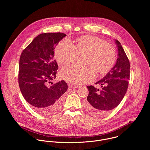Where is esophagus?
Returning <instances> with one entry per match:
<instances>
[{
    "label": "esophagus",
    "instance_id": "obj_1",
    "mask_svg": "<svg viewBox=\"0 0 150 150\" xmlns=\"http://www.w3.org/2000/svg\"><path fill=\"white\" fill-rule=\"evenodd\" d=\"M77 87H78V86H74V85H71V86H70V88H73V89H76V88H77Z\"/></svg>",
    "mask_w": 150,
    "mask_h": 150
}]
</instances>
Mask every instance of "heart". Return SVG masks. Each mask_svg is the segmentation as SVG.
I'll list each match as a JSON object with an SVG mask.
<instances>
[{"instance_id":"heart-1","label":"heart","mask_w":150,"mask_h":150,"mask_svg":"<svg viewBox=\"0 0 150 150\" xmlns=\"http://www.w3.org/2000/svg\"><path fill=\"white\" fill-rule=\"evenodd\" d=\"M78 55H84L83 63L85 65L68 66L60 72L62 79L76 85L93 81L95 71L99 74H106L116 61L114 48L105 40L94 36L79 38L75 45L64 39L58 43L55 50V59L62 66L75 62Z\"/></svg>"}]
</instances>
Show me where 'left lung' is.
Instances as JSON below:
<instances>
[{"label": "left lung", "mask_w": 150, "mask_h": 150, "mask_svg": "<svg viewBox=\"0 0 150 150\" xmlns=\"http://www.w3.org/2000/svg\"><path fill=\"white\" fill-rule=\"evenodd\" d=\"M118 48L116 64L103 79L96 84L101 85L102 89L93 86H87L89 91L86 103V109L91 112L103 115L118 106L124 98L130 77V63L120 42L115 40Z\"/></svg>", "instance_id": "obj_1"}]
</instances>
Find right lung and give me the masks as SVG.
<instances>
[{
    "mask_svg": "<svg viewBox=\"0 0 150 150\" xmlns=\"http://www.w3.org/2000/svg\"><path fill=\"white\" fill-rule=\"evenodd\" d=\"M66 36L60 32L42 33L21 54L18 71L20 90L27 102L41 114H52L61 107L68 88L64 80L54 84L51 83L56 78L58 68L54 59V50Z\"/></svg>",
    "mask_w": 150,
    "mask_h": 150,
    "instance_id": "obj_1",
    "label": "right lung"
}]
</instances>
